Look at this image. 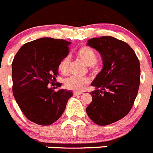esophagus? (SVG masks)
Returning a JSON list of instances; mask_svg holds the SVG:
<instances>
[{
	"label": "esophagus",
	"instance_id": "1",
	"mask_svg": "<svg viewBox=\"0 0 153 153\" xmlns=\"http://www.w3.org/2000/svg\"><path fill=\"white\" fill-rule=\"evenodd\" d=\"M83 92H80V91H75L73 92V96H78V95H81Z\"/></svg>",
	"mask_w": 153,
	"mask_h": 153
}]
</instances>
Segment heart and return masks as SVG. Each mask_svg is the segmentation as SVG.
Segmentation results:
<instances>
[{
	"mask_svg": "<svg viewBox=\"0 0 153 153\" xmlns=\"http://www.w3.org/2000/svg\"><path fill=\"white\" fill-rule=\"evenodd\" d=\"M75 55L88 65L91 72H94V73L97 72L98 68L97 65L98 56L96 51L92 48L87 46V45L80 47L75 51ZM68 65H69V59L67 57L61 59L59 64V72L63 75L68 73ZM88 84H89V81L88 78L77 76L70 77L65 80V82L66 88L76 91H82Z\"/></svg>",
	"mask_w": 153,
	"mask_h": 153,
	"instance_id": "obj_1",
	"label": "heart"
}]
</instances>
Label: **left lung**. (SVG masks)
<instances>
[{"label": "left lung", "instance_id": "1", "mask_svg": "<svg viewBox=\"0 0 153 153\" xmlns=\"http://www.w3.org/2000/svg\"><path fill=\"white\" fill-rule=\"evenodd\" d=\"M88 44L100 53L103 68L91 84L97 90L91 92L86 112L94 123L105 126L131 111L140 82V62L127 43L112 36L91 38Z\"/></svg>", "mask_w": 153, "mask_h": 153}]
</instances>
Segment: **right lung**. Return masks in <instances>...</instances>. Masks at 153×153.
<instances>
[{
  "label": "right lung",
  "mask_w": 153,
  "mask_h": 153,
  "mask_svg": "<svg viewBox=\"0 0 153 153\" xmlns=\"http://www.w3.org/2000/svg\"><path fill=\"white\" fill-rule=\"evenodd\" d=\"M69 44L63 39L42 38L22 45L14 56L13 94L22 113L34 123H54L72 97L70 91L54 92L48 86L53 85L59 62L69 53Z\"/></svg>",
  "instance_id": "right-lung-1"
}]
</instances>
